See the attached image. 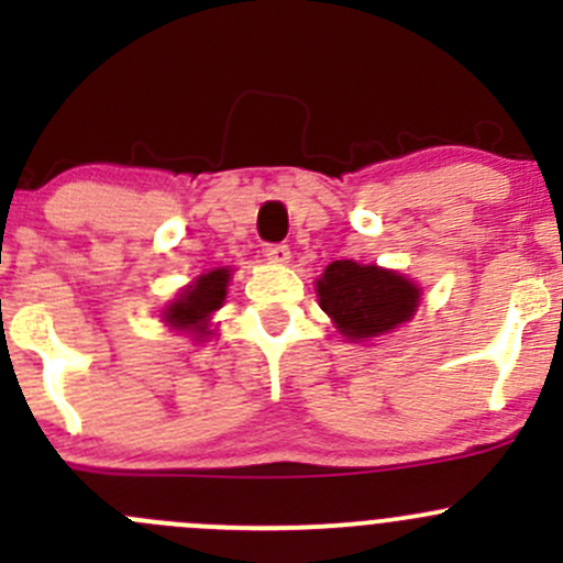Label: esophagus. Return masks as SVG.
Instances as JSON below:
<instances>
[{
    "mask_svg": "<svg viewBox=\"0 0 563 563\" xmlns=\"http://www.w3.org/2000/svg\"><path fill=\"white\" fill-rule=\"evenodd\" d=\"M264 255L272 261V264H288V258H291V250H288V245H266Z\"/></svg>",
    "mask_w": 563,
    "mask_h": 563,
    "instance_id": "34e87169",
    "label": "esophagus"
}]
</instances>
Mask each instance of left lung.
<instances>
[{
    "mask_svg": "<svg viewBox=\"0 0 563 563\" xmlns=\"http://www.w3.org/2000/svg\"><path fill=\"white\" fill-rule=\"evenodd\" d=\"M321 310L349 340H371L411 321L419 286L376 264L332 261L316 280Z\"/></svg>",
    "mask_w": 563,
    "mask_h": 563,
    "instance_id": "1",
    "label": "left lung"
}]
</instances>
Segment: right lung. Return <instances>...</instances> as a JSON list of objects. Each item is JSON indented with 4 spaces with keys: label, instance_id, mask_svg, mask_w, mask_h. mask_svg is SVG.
<instances>
[{
    "label": "right lung",
    "instance_id": "add662e5",
    "mask_svg": "<svg viewBox=\"0 0 563 563\" xmlns=\"http://www.w3.org/2000/svg\"><path fill=\"white\" fill-rule=\"evenodd\" d=\"M229 280L231 269H212L207 275H201L179 294V299H174L163 310V321L172 323L174 329H181V332H190L196 340L212 334L209 318H212L214 310L223 308Z\"/></svg>",
    "mask_w": 563,
    "mask_h": 563
}]
</instances>
